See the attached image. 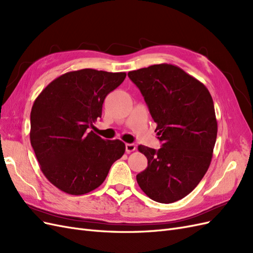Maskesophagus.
Wrapping results in <instances>:
<instances>
[{"mask_svg":"<svg viewBox=\"0 0 253 253\" xmlns=\"http://www.w3.org/2000/svg\"><path fill=\"white\" fill-rule=\"evenodd\" d=\"M136 150V145L134 143H126V151L127 153H132Z\"/></svg>","mask_w":253,"mask_h":253,"instance_id":"34e87169","label":"esophagus"}]
</instances>
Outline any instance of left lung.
Returning a JSON list of instances; mask_svg holds the SVG:
<instances>
[{
    "label": "left lung",
    "instance_id": "8db88e82",
    "mask_svg": "<svg viewBox=\"0 0 253 253\" xmlns=\"http://www.w3.org/2000/svg\"><path fill=\"white\" fill-rule=\"evenodd\" d=\"M127 76L140 89L163 142L159 150L138 145L148 167L137 182L153 201L177 202L192 192L211 163L217 135L212 97L176 65L155 64Z\"/></svg>",
    "mask_w": 253,
    "mask_h": 253
}]
</instances>
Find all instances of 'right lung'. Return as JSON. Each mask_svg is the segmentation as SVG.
<instances>
[{"instance_id":"add662e5","label":"right lung","mask_w":253,"mask_h":253,"mask_svg":"<svg viewBox=\"0 0 253 253\" xmlns=\"http://www.w3.org/2000/svg\"><path fill=\"white\" fill-rule=\"evenodd\" d=\"M126 76L91 68L70 72L35 100L30 143L45 177L63 192L82 195L97 189L125 154L121 140H104L91 128L101 118L105 97Z\"/></svg>"}]
</instances>
